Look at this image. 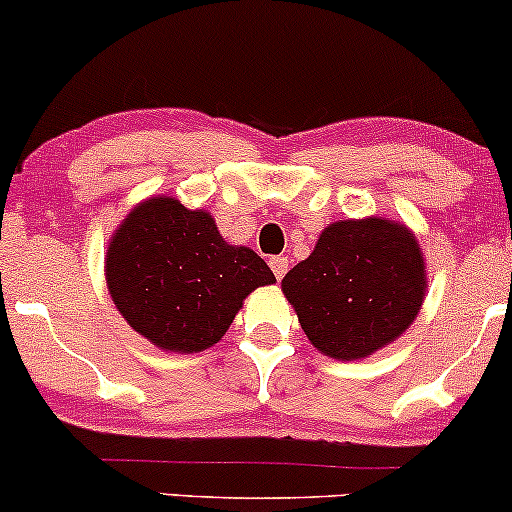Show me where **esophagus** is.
<instances>
[{"mask_svg":"<svg viewBox=\"0 0 512 512\" xmlns=\"http://www.w3.org/2000/svg\"><path fill=\"white\" fill-rule=\"evenodd\" d=\"M269 267H272L276 279H281V276L286 274V269H289V257L276 255V257H272V260H269Z\"/></svg>","mask_w":512,"mask_h":512,"instance_id":"34e87169","label":"esophagus"}]
</instances>
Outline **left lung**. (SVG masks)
I'll return each mask as SVG.
<instances>
[{"label":"left lung","instance_id":"8db88e82","mask_svg":"<svg viewBox=\"0 0 512 512\" xmlns=\"http://www.w3.org/2000/svg\"><path fill=\"white\" fill-rule=\"evenodd\" d=\"M419 240L383 216L334 221L308 260L281 281L310 344L356 361L383 349L419 315L426 267Z\"/></svg>","mask_w":512,"mask_h":512}]
</instances>
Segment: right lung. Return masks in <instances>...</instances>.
<instances>
[{
    "label": "right lung",
    "mask_w": 512,
    "mask_h": 512,
    "mask_svg": "<svg viewBox=\"0 0 512 512\" xmlns=\"http://www.w3.org/2000/svg\"><path fill=\"white\" fill-rule=\"evenodd\" d=\"M105 281L134 332L163 351L197 354L219 342L257 286L276 279L257 252L221 238L209 211L151 197L110 238Z\"/></svg>",
    "instance_id": "right-lung-1"
}]
</instances>
